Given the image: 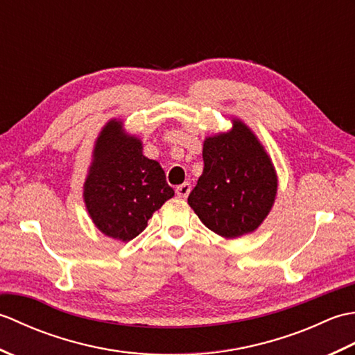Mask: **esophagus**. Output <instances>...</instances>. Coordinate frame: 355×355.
Instances as JSON below:
<instances>
[{"label":"esophagus","instance_id":"34e87169","mask_svg":"<svg viewBox=\"0 0 355 355\" xmlns=\"http://www.w3.org/2000/svg\"><path fill=\"white\" fill-rule=\"evenodd\" d=\"M191 189H192V186H191L189 182H184L183 184L177 186V189H175L177 197H178V198H187V195H189Z\"/></svg>","mask_w":355,"mask_h":355}]
</instances>
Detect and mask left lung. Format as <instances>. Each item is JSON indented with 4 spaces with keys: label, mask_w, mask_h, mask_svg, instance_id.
I'll list each match as a JSON object with an SVG mask.
<instances>
[{
    "label": "left lung",
    "mask_w": 355,
    "mask_h": 355,
    "mask_svg": "<svg viewBox=\"0 0 355 355\" xmlns=\"http://www.w3.org/2000/svg\"><path fill=\"white\" fill-rule=\"evenodd\" d=\"M232 130L206 137L202 168L187 202L216 235L238 238L259 227L277 193L271 158L253 131L239 119Z\"/></svg>",
    "instance_id": "left-lung-1"
}]
</instances>
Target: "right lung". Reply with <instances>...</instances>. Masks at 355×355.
<instances>
[{"label":"right lung","mask_w":355,"mask_h":355,"mask_svg":"<svg viewBox=\"0 0 355 355\" xmlns=\"http://www.w3.org/2000/svg\"><path fill=\"white\" fill-rule=\"evenodd\" d=\"M141 140L112 119L102 128L84 183V201L94 225L112 239H134L155 210L173 197L162 166L143 155Z\"/></svg>","instance_id":"1"}]
</instances>
